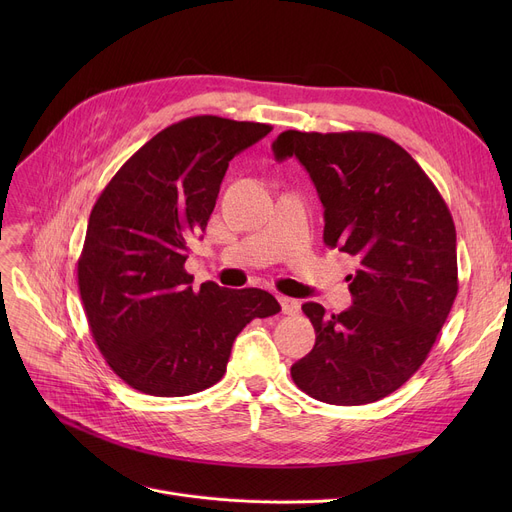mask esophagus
I'll use <instances>...</instances> for the list:
<instances>
[{
	"instance_id": "obj_1",
	"label": "esophagus",
	"mask_w": 512,
	"mask_h": 512,
	"mask_svg": "<svg viewBox=\"0 0 512 512\" xmlns=\"http://www.w3.org/2000/svg\"><path fill=\"white\" fill-rule=\"evenodd\" d=\"M282 305V313L284 315H297L301 311V303L297 299H290V297H280L278 299Z\"/></svg>"
}]
</instances>
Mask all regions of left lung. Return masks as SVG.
Returning a JSON list of instances; mask_svg holds the SVG:
<instances>
[{"mask_svg":"<svg viewBox=\"0 0 512 512\" xmlns=\"http://www.w3.org/2000/svg\"><path fill=\"white\" fill-rule=\"evenodd\" d=\"M278 159L297 157L324 205V242L355 255L353 305L303 311L313 351L290 367L294 384L328 405L375 402L423 365L459 292L448 205L417 161L375 132L286 130Z\"/></svg>","mask_w":512,"mask_h":512,"instance_id":"1","label":"left lung"}]
</instances>
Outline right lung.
I'll return each instance as SVG.
<instances>
[{"label":"right lung","mask_w":512,"mask_h":512,"mask_svg":"<svg viewBox=\"0 0 512 512\" xmlns=\"http://www.w3.org/2000/svg\"><path fill=\"white\" fill-rule=\"evenodd\" d=\"M267 132L270 124L220 116L180 120L134 153L93 205L78 290L103 359L130 388L188 396L218 384L242 328L280 311L261 288L195 290L184 270L228 161Z\"/></svg>","instance_id":"obj_1"}]
</instances>
